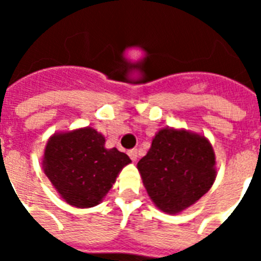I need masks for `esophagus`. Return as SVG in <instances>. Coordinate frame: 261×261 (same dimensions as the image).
<instances>
[{
    "mask_svg": "<svg viewBox=\"0 0 261 261\" xmlns=\"http://www.w3.org/2000/svg\"><path fill=\"white\" fill-rule=\"evenodd\" d=\"M128 154H129V156H130V159H132L133 162H136V161H137V150H136V149H132V150H129L128 151Z\"/></svg>",
    "mask_w": 261,
    "mask_h": 261,
    "instance_id": "34e87169",
    "label": "esophagus"
}]
</instances>
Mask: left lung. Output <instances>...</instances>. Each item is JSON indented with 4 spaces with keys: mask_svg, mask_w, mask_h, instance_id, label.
Segmentation results:
<instances>
[{
    "mask_svg": "<svg viewBox=\"0 0 261 261\" xmlns=\"http://www.w3.org/2000/svg\"><path fill=\"white\" fill-rule=\"evenodd\" d=\"M137 168L151 201L167 214L190 208L211 190L217 176L209 140L187 129H159Z\"/></svg>",
    "mask_w": 261,
    "mask_h": 261,
    "instance_id": "obj_1",
    "label": "left lung"
}]
</instances>
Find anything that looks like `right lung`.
Here are the masks:
<instances>
[{"label": "right lung", "instance_id": "add662e5", "mask_svg": "<svg viewBox=\"0 0 261 261\" xmlns=\"http://www.w3.org/2000/svg\"><path fill=\"white\" fill-rule=\"evenodd\" d=\"M130 162L116 147H106L102 133L85 126L50 136L41 165L64 201L75 208H93Z\"/></svg>", "mask_w": 261, "mask_h": 261}]
</instances>
